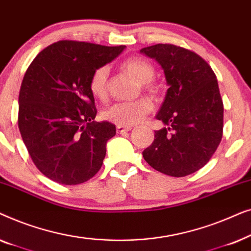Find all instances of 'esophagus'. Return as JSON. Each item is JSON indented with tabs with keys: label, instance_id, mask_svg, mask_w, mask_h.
Masks as SVG:
<instances>
[{
	"label": "esophagus",
	"instance_id": "esophagus-1",
	"mask_svg": "<svg viewBox=\"0 0 251 251\" xmlns=\"http://www.w3.org/2000/svg\"><path fill=\"white\" fill-rule=\"evenodd\" d=\"M132 128L131 126H116V131L118 133H123V132H126V131H130Z\"/></svg>",
	"mask_w": 251,
	"mask_h": 251
}]
</instances>
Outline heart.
<instances>
[{
	"label": "heart",
	"instance_id": "b5f03b06",
	"mask_svg": "<svg viewBox=\"0 0 251 251\" xmlns=\"http://www.w3.org/2000/svg\"><path fill=\"white\" fill-rule=\"evenodd\" d=\"M123 68L132 74L144 87L152 90L150 82L154 78L155 70L149 61L139 57H133L123 63ZM108 67L102 66L96 70L90 78V91L98 99H105L107 96ZM153 104L150 99L140 98L131 101H119L106 108L102 116L109 122L118 126H131L139 123L152 111Z\"/></svg>",
	"mask_w": 251,
	"mask_h": 251
}]
</instances>
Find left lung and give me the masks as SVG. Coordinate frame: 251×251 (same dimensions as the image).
Here are the masks:
<instances>
[{
    "mask_svg": "<svg viewBox=\"0 0 251 251\" xmlns=\"http://www.w3.org/2000/svg\"><path fill=\"white\" fill-rule=\"evenodd\" d=\"M164 72L166 98L155 118L157 130L143 156L154 169L184 177L211 159L223 137L224 107L217 78L207 61L193 51L174 44H155L140 50Z\"/></svg>",
    "mask_w": 251,
    "mask_h": 251,
    "instance_id": "8db88e82",
    "label": "left lung"
}]
</instances>
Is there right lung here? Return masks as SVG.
<instances>
[{"mask_svg": "<svg viewBox=\"0 0 251 251\" xmlns=\"http://www.w3.org/2000/svg\"><path fill=\"white\" fill-rule=\"evenodd\" d=\"M126 46L59 41L35 57L19 92L20 135L37 169L56 183L76 185L95 176L115 136L111 122H96L90 78Z\"/></svg>", "mask_w": 251, "mask_h": 251, "instance_id": "1", "label": "right lung"}]
</instances>
